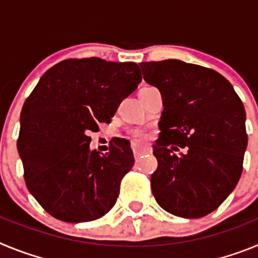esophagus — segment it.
I'll return each mask as SVG.
<instances>
[{
  "instance_id": "obj_1",
  "label": "esophagus",
  "mask_w": 258,
  "mask_h": 258,
  "mask_svg": "<svg viewBox=\"0 0 258 258\" xmlns=\"http://www.w3.org/2000/svg\"><path fill=\"white\" fill-rule=\"evenodd\" d=\"M132 150H133L134 157H136V159H138L141 155L145 154V152H149L151 149H150V146H147V145L141 146V145H138V143H132Z\"/></svg>"
}]
</instances>
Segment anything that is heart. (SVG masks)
Segmentation results:
<instances>
[{
    "mask_svg": "<svg viewBox=\"0 0 258 258\" xmlns=\"http://www.w3.org/2000/svg\"><path fill=\"white\" fill-rule=\"evenodd\" d=\"M127 136L131 137L132 140L137 141V142H141V141H146L149 138V131L146 129V127L142 126H136V127H131L129 131H127Z\"/></svg>",
    "mask_w": 258,
    "mask_h": 258,
    "instance_id": "heart-1",
    "label": "heart"
}]
</instances>
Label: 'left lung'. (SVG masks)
I'll use <instances>...</instances> for the list:
<instances>
[{
  "mask_svg": "<svg viewBox=\"0 0 258 258\" xmlns=\"http://www.w3.org/2000/svg\"><path fill=\"white\" fill-rule=\"evenodd\" d=\"M140 66L146 83L163 95L152 194L174 216L204 217L225 202L243 172L244 106L231 84L211 68L177 59ZM179 148L184 154H175Z\"/></svg>",
  "mask_w": 258,
  "mask_h": 258,
  "instance_id": "8db88e82",
  "label": "left lung"
}]
</instances>
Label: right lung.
<instances>
[{
    "label": "right lung",
    "mask_w": 258,
    "mask_h": 258,
    "mask_svg": "<svg viewBox=\"0 0 258 258\" xmlns=\"http://www.w3.org/2000/svg\"><path fill=\"white\" fill-rule=\"evenodd\" d=\"M141 80L136 63L66 59L45 72L26 99L18 152L27 188L52 217L86 222L115 206L134 164L131 143L118 138L103 155L89 150V133L111 121Z\"/></svg>",
    "instance_id": "add662e5"
}]
</instances>
